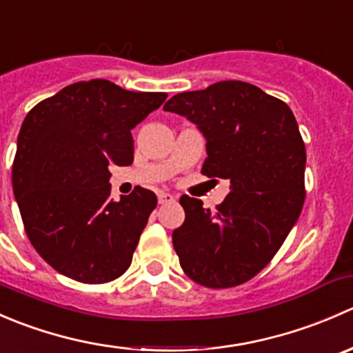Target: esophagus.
Returning a JSON list of instances; mask_svg holds the SVG:
<instances>
[{
  "instance_id": "esophagus-1",
  "label": "esophagus",
  "mask_w": 353,
  "mask_h": 353,
  "mask_svg": "<svg viewBox=\"0 0 353 353\" xmlns=\"http://www.w3.org/2000/svg\"><path fill=\"white\" fill-rule=\"evenodd\" d=\"M172 201H176V198H174L170 193H159L160 205H167V203H172Z\"/></svg>"
}]
</instances>
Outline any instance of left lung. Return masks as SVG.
I'll use <instances>...</instances> for the list:
<instances>
[{
	"label": "left lung",
	"mask_w": 353,
	"mask_h": 353,
	"mask_svg": "<svg viewBox=\"0 0 353 353\" xmlns=\"http://www.w3.org/2000/svg\"><path fill=\"white\" fill-rule=\"evenodd\" d=\"M163 110L196 124L208 155L201 172L230 183L216 210L181 196L186 219L172 232L181 268L203 287L241 285L272 261L302 212L305 147L294 112L236 80L174 95Z\"/></svg>",
	"instance_id": "left-lung-1"
}]
</instances>
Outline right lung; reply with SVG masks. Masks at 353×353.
I'll list each match as a JSON object with an SVG mask.
<instances>
[{"label":"right lung","mask_w":353,"mask_h":353,"mask_svg":"<svg viewBox=\"0 0 353 353\" xmlns=\"http://www.w3.org/2000/svg\"><path fill=\"white\" fill-rule=\"evenodd\" d=\"M165 99L97 78L68 85L23 119L13 193L32 245L61 275L105 283L130 268L157 196L137 186L110 199L109 165L133 163L131 130Z\"/></svg>","instance_id":"1"}]
</instances>
